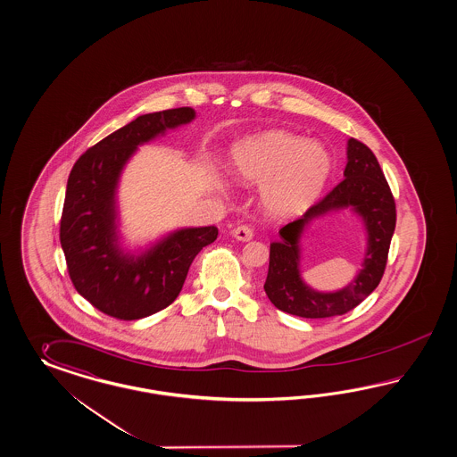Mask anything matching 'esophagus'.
<instances>
[{
  "label": "esophagus",
  "mask_w": 457,
  "mask_h": 457,
  "mask_svg": "<svg viewBox=\"0 0 457 457\" xmlns=\"http://www.w3.org/2000/svg\"><path fill=\"white\" fill-rule=\"evenodd\" d=\"M233 237H237V241H250L254 237V233H253V228L241 224L233 229Z\"/></svg>",
  "instance_id": "34e87169"
}]
</instances>
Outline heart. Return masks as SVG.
<instances>
[{
	"label": "heart",
	"mask_w": 457,
	"mask_h": 457,
	"mask_svg": "<svg viewBox=\"0 0 457 457\" xmlns=\"http://www.w3.org/2000/svg\"><path fill=\"white\" fill-rule=\"evenodd\" d=\"M331 170V155L322 145L280 129L239 143L231 155L233 175L265 186V203L280 214L305 211L326 187Z\"/></svg>",
	"instance_id": "obj_1"
}]
</instances>
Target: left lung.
<instances>
[{"instance_id":"1","label":"left lung","mask_w":457,"mask_h":457,"mask_svg":"<svg viewBox=\"0 0 457 457\" xmlns=\"http://www.w3.org/2000/svg\"><path fill=\"white\" fill-rule=\"evenodd\" d=\"M345 177L302 218L285 224L278 231L280 239L270 245L265 292L270 302L287 314L305 319L346 314L377 288L385 273L396 222L394 194L375 154L354 138L347 140ZM346 206L362 216L369 233L362 271L341 291L317 293L299 277V237L311 220Z\"/></svg>"}]
</instances>
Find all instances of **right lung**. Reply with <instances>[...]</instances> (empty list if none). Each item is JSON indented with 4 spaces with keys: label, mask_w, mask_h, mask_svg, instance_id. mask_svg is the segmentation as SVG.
<instances>
[{
    "label": "right lung",
    "mask_w": 457,
    "mask_h": 457,
    "mask_svg": "<svg viewBox=\"0 0 457 457\" xmlns=\"http://www.w3.org/2000/svg\"><path fill=\"white\" fill-rule=\"evenodd\" d=\"M192 108L138 116L96 143L74 163L65 190L61 245L67 271L84 299L120 320H137L169 307L204 246L218 237L216 226L184 228L142 254L120 248L116 235V186L137 146L187 125Z\"/></svg>",
    "instance_id": "obj_1"
}]
</instances>
